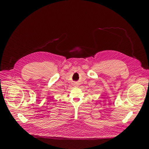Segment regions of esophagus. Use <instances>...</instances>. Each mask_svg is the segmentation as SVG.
<instances>
[{"mask_svg":"<svg viewBox=\"0 0 149 149\" xmlns=\"http://www.w3.org/2000/svg\"><path fill=\"white\" fill-rule=\"evenodd\" d=\"M75 84H76V85H77V83H75ZM74 85H75V84H74Z\"/></svg>","mask_w":149,"mask_h":149,"instance_id":"1","label":"esophagus"}]
</instances>
